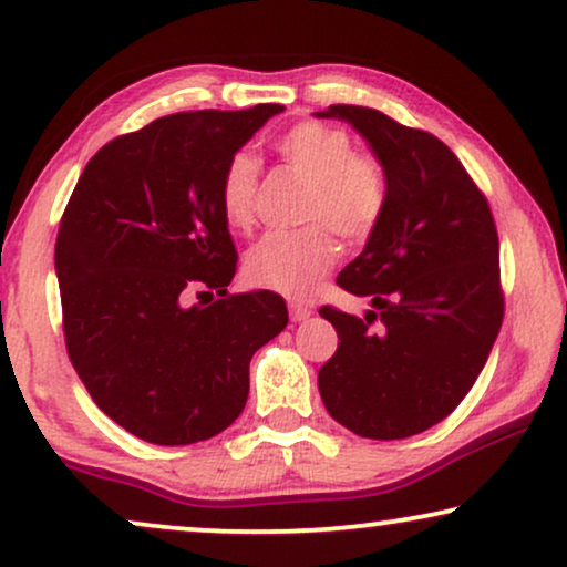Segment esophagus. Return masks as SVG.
I'll list each match as a JSON object with an SVG mask.
<instances>
[{"label":"esophagus","instance_id":"esophagus-1","mask_svg":"<svg viewBox=\"0 0 567 567\" xmlns=\"http://www.w3.org/2000/svg\"><path fill=\"white\" fill-rule=\"evenodd\" d=\"M289 315L293 322H305L309 320V315H312V309L307 305H301V301H289Z\"/></svg>","mask_w":567,"mask_h":567}]
</instances>
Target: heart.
Segmentation results:
<instances>
[{"mask_svg": "<svg viewBox=\"0 0 567 567\" xmlns=\"http://www.w3.org/2000/svg\"><path fill=\"white\" fill-rule=\"evenodd\" d=\"M289 169L307 181L297 231H274L250 247L247 278L262 289L301 299L315 291L338 258L336 231L346 245H361L384 221L390 206V173L371 152L353 150L348 131L320 121H301L274 142ZM260 162L235 152L219 175V204L227 221L250 229L258 212Z\"/></svg>", "mask_w": 567, "mask_h": 567, "instance_id": "b5f03b06", "label": "heart"}]
</instances>
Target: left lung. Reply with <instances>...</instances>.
Wrapping results in <instances>:
<instances>
[{"label": "left lung", "instance_id": "left-lung-1", "mask_svg": "<svg viewBox=\"0 0 567 567\" xmlns=\"http://www.w3.org/2000/svg\"><path fill=\"white\" fill-rule=\"evenodd\" d=\"M390 173V206L338 286L363 317L322 307L338 351L317 374L328 413L363 439H408L472 390L503 322L498 231L467 169L429 131L361 105H330Z\"/></svg>", "mask_w": 567, "mask_h": 567}]
</instances>
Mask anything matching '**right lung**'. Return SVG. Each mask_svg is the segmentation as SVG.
<instances>
[{
	"label": "right lung",
	"instance_id": "obj_1",
	"mask_svg": "<svg viewBox=\"0 0 567 567\" xmlns=\"http://www.w3.org/2000/svg\"><path fill=\"white\" fill-rule=\"evenodd\" d=\"M284 105L188 111L107 142L64 208L56 276L72 367L134 436L185 446L243 413L252 353L289 322L274 291L229 293L224 162ZM208 292V308L187 305Z\"/></svg>",
	"mask_w": 567,
	"mask_h": 567
}]
</instances>
